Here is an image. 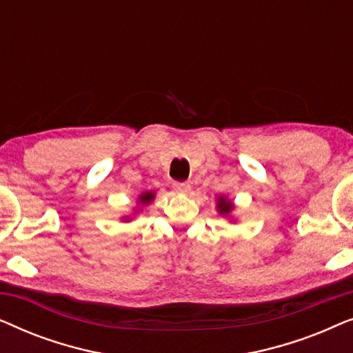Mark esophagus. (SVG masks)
Returning <instances> with one entry per match:
<instances>
[{"mask_svg": "<svg viewBox=\"0 0 353 353\" xmlns=\"http://www.w3.org/2000/svg\"><path fill=\"white\" fill-rule=\"evenodd\" d=\"M173 190L176 192H181V194H188V192L191 191V185L190 183H175V185H173Z\"/></svg>", "mask_w": 353, "mask_h": 353, "instance_id": "1", "label": "esophagus"}]
</instances>
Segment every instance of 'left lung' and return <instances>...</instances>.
Instances as JSON below:
<instances>
[{"instance_id": "obj_1", "label": "left lung", "mask_w": 353, "mask_h": 353, "mask_svg": "<svg viewBox=\"0 0 353 353\" xmlns=\"http://www.w3.org/2000/svg\"><path fill=\"white\" fill-rule=\"evenodd\" d=\"M215 209L219 212V215L223 216V219H230V221H236L234 219V210L236 205L233 201H230L226 196H216L215 197Z\"/></svg>"}]
</instances>
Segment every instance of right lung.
I'll return each mask as SVG.
<instances>
[{"mask_svg": "<svg viewBox=\"0 0 353 353\" xmlns=\"http://www.w3.org/2000/svg\"><path fill=\"white\" fill-rule=\"evenodd\" d=\"M154 199H156V192H154V191L141 192V194H139L138 199H137V205L133 207V212L130 215H123L122 221H132L133 216H137L139 212H141L144 207H148L149 204H151Z\"/></svg>", "mask_w": 353, "mask_h": 353, "instance_id": "add662e5", "label": "right lung"}]
</instances>
